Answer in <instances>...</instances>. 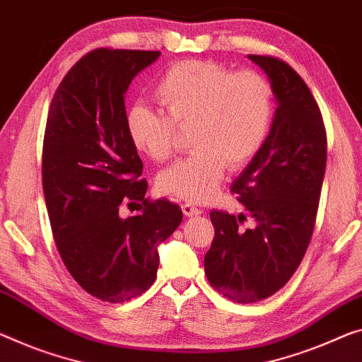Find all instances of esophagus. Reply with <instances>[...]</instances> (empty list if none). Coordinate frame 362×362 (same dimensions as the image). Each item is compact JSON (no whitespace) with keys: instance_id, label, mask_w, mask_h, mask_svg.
<instances>
[{"instance_id":"34e87169","label":"esophagus","mask_w":362,"mask_h":362,"mask_svg":"<svg viewBox=\"0 0 362 362\" xmlns=\"http://www.w3.org/2000/svg\"><path fill=\"white\" fill-rule=\"evenodd\" d=\"M181 209H182V214H185L186 216H197V215L202 214V210L196 207V205L191 204V202H185L181 205Z\"/></svg>"}]
</instances>
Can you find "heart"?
Returning a JSON list of instances; mask_svg holds the SVG:
<instances>
[{"instance_id":"1","label":"heart","mask_w":362,"mask_h":362,"mask_svg":"<svg viewBox=\"0 0 362 362\" xmlns=\"http://www.w3.org/2000/svg\"><path fill=\"white\" fill-rule=\"evenodd\" d=\"M155 95L166 115L136 103L126 116L127 136L139 152L163 162L175 152L177 129H192L196 152L158 176L160 191L187 202L212 197L226 165L238 170L251 162L274 118V88L262 74L233 72L214 61L171 66Z\"/></svg>"}]
</instances>
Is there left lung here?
<instances>
[{
	"mask_svg": "<svg viewBox=\"0 0 362 362\" xmlns=\"http://www.w3.org/2000/svg\"><path fill=\"white\" fill-rule=\"evenodd\" d=\"M247 58L269 77L276 110L262 147L231 186L246 214L210 212L215 238L204 259L210 285L241 304L275 294L301 264L327 163L325 126L303 77L275 57ZM247 216L256 226L243 230Z\"/></svg>",
	"mask_w": 362,
	"mask_h": 362,
	"instance_id": "obj_1",
	"label": "left lung"
}]
</instances>
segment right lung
I'll return each instance as SVG.
<instances>
[{
  "label": "right lung",
  "mask_w": 362,
  "mask_h": 362,
  "mask_svg": "<svg viewBox=\"0 0 362 362\" xmlns=\"http://www.w3.org/2000/svg\"><path fill=\"white\" fill-rule=\"evenodd\" d=\"M160 52L97 48L72 66L48 110L42 182L58 252L72 278L107 303H126L157 278L158 246L180 205L146 199L142 160L126 127L124 93ZM141 214L123 219V204Z\"/></svg>",
  "instance_id": "1"
}]
</instances>
